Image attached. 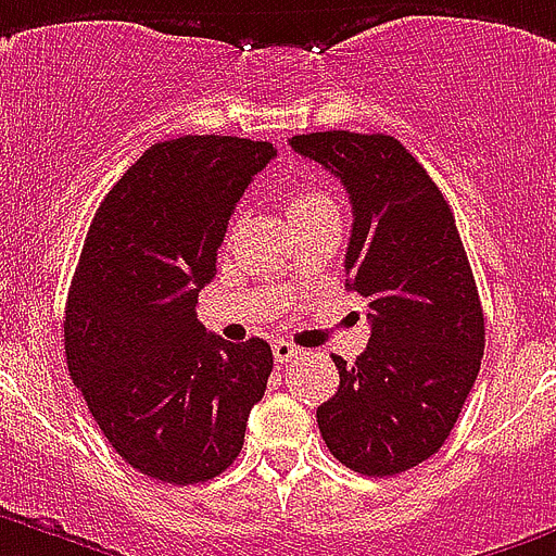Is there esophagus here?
<instances>
[{"instance_id": "34e87169", "label": "esophagus", "mask_w": 556, "mask_h": 556, "mask_svg": "<svg viewBox=\"0 0 556 556\" xmlns=\"http://www.w3.org/2000/svg\"><path fill=\"white\" fill-rule=\"evenodd\" d=\"M299 354H302V349L288 343V340H277V343H274V359H277L279 365H288L290 359H296Z\"/></svg>"}]
</instances>
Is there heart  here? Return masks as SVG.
Segmentation results:
<instances>
[{"label":"heart","mask_w":556,"mask_h":556,"mask_svg":"<svg viewBox=\"0 0 556 556\" xmlns=\"http://www.w3.org/2000/svg\"><path fill=\"white\" fill-rule=\"evenodd\" d=\"M334 213V202L327 191L321 188H315V185H296L293 193H290V218L296 222V218H309L318 216V213ZM238 227V222H235Z\"/></svg>","instance_id":"1"}]
</instances>
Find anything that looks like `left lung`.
I'll return each mask as SVG.
<instances>
[{
    "label": "left lung",
    "mask_w": 556,
    "mask_h": 556,
    "mask_svg": "<svg viewBox=\"0 0 556 556\" xmlns=\"http://www.w3.org/2000/svg\"><path fill=\"white\" fill-rule=\"evenodd\" d=\"M352 202L346 288L368 302L371 340L338 365L315 413L329 452L365 477L432 457L454 429L484 354V315L454 213L427 168L390 135L346 129L290 138Z\"/></svg>",
    "instance_id": "left-lung-1"
}]
</instances>
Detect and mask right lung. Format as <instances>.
<instances>
[{"mask_svg":"<svg viewBox=\"0 0 556 556\" xmlns=\"http://www.w3.org/2000/svg\"><path fill=\"white\" fill-rule=\"evenodd\" d=\"M277 149L232 135L149 147L99 204L68 288L66 363L93 421L135 471L197 484L243 448L274 354L197 318L235 204Z\"/></svg>","mask_w":556,"mask_h":556,"instance_id":"add662e5","label":"right lung"}]
</instances>
